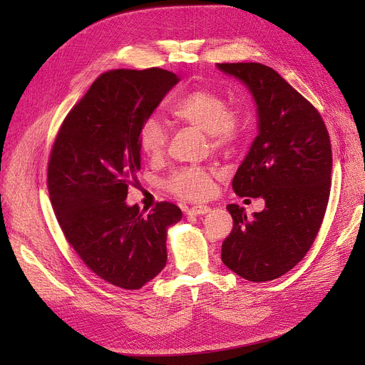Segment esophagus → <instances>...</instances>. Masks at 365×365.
Masks as SVG:
<instances>
[{"mask_svg":"<svg viewBox=\"0 0 365 365\" xmlns=\"http://www.w3.org/2000/svg\"><path fill=\"white\" fill-rule=\"evenodd\" d=\"M210 207H207V205H195V207H189V208H186L185 212L187 213V215H194V216H200V215H207L208 212H210Z\"/></svg>","mask_w":365,"mask_h":365,"instance_id":"obj_1","label":"esophagus"}]
</instances>
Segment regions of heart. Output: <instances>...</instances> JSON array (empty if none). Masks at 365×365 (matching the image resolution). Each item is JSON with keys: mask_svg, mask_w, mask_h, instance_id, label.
Returning <instances> with one entry per match:
<instances>
[{"mask_svg": "<svg viewBox=\"0 0 365 365\" xmlns=\"http://www.w3.org/2000/svg\"><path fill=\"white\" fill-rule=\"evenodd\" d=\"M171 113L202 133L215 150L232 149L242 138L244 123L240 115L229 110L223 96L212 90H194L179 99ZM139 148L150 160H158L167 146L168 133L157 117L146 118L139 128ZM216 173L201 167H186L173 173L165 187L185 200H204L213 194Z\"/></svg>", "mask_w": 365, "mask_h": 365, "instance_id": "1", "label": "heart"}]
</instances>
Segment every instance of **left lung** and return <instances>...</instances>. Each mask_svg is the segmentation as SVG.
<instances>
[{
	"label": "left lung",
	"instance_id": "left-lung-1",
	"mask_svg": "<svg viewBox=\"0 0 365 365\" xmlns=\"http://www.w3.org/2000/svg\"><path fill=\"white\" fill-rule=\"evenodd\" d=\"M250 91L257 136L232 180L238 197L262 198L252 216L229 204L232 232L222 262L244 279L279 278L304 257L321 227L330 197L331 145L318 110L282 76L260 63H217Z\"/></svg>",
	"mask_w": 365,
	"mask_h": 365
}]
</instances>
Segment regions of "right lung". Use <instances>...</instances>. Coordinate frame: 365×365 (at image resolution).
<instances>
[{"label": "right lung", "mask_w": 365, "mask_h": 365, "mask_svg": "<svg viewBox=\"0 0 365 365\" xmlns=\"http://www.w3.org/2000/svg\"><path fill=\"white\" fill-rule=\"evenodd\" d=\"M165 69L102 73L68 113L48 161V194L68 242L112 285L138 290L167 263L168 229L180 208L158 202L149 215L128 205L140 170L139 128L179 83Z\"/></svg>", "instance_id": "obj_1"}]
</instances>
